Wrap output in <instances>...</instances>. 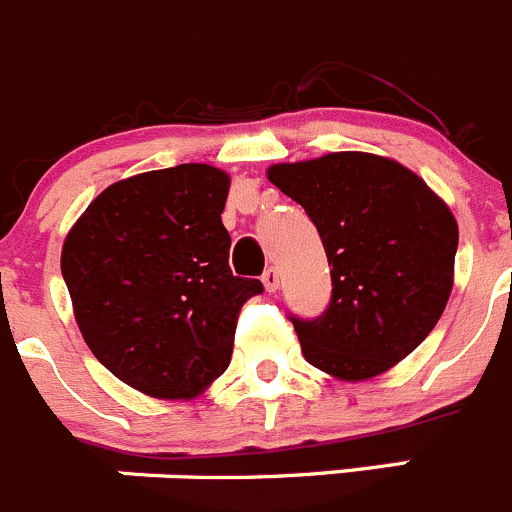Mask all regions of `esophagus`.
Returning a JSON list of instances; mask_svg holds the SVG:
<instances>
[{
	"instance_id": "34e87169",
	"label": "esophagus",
	"mask_w": 512,
	"mask_h": 512,
	"mask_svg": "<svg viewBox=\"0 0 512 512\" xmlns=\"http://www.w3.org/2000/svg\"><path fill=\"white\" fill-rule=\"evenodd\" d=\"M261 281H264L266 292H276V289H279V271L266 269L264 276H261Z\"/></svg>"
}]
</instances>
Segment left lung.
Instances as JSON below:
<instances>
[{"label":"left lung","instance_id":"1","mask_svg":"<svg viewBox=\"0 0 512 512\" xmlns=\"http://www.w3.org/2000/svg\"><path fill=\"white\" fill-rule=\"evenodd\" d=\"M325 246L332 297L314 320L289 314L307 363L342 381L386 373L414 353L447 307L457 220L403 164L365 152L274 164Z\"/></svg>","mask_w":512,"mask_h":512}]
</instances>
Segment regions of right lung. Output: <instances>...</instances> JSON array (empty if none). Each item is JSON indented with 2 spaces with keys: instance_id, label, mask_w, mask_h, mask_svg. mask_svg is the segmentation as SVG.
<instances>
[{
  "instance_id": "1",
  "label": "right lung",
  "mask_w": 512,
  "mask_h": 512,
  "mask_svg": "<svg viewBox=\"0 0 512 512\" xmlns=\"http://www.w3.org/2000/svg\"><path fill=\"white\" fill-rule=\"evenodd\" d=\"M228 175L177 164L93 200L63 243L75 322L101 365L154 398H190L233 353L241 307L264 292L233 276L220 213Z\"/></svg>"
}]
</instances>
